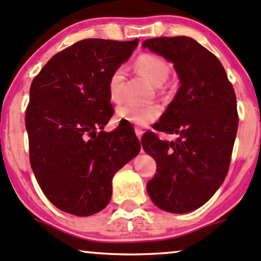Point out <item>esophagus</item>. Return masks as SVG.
<instances>
[{"label": "esophagus", "mask_w": 261, "mask_h": 261, "mask_svg": "<svg viewBox=\"0 0 261 261\" xmlns=\"http://www.w3.org/2000/svg\"><path fill=\"white\" fill-rule=\"evenodd\" d=\"M136 134H137V137L139 138V139H141V137H143V134H144V130L141 129V128L136 127Z\"/></svg>", "instance_id": "obj_1"}]
</instances>
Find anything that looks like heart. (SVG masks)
<instances>
[{
	"instance_id": "heart-1",
	"label": "heart",
	"mask_w": 261,
	"mask_h": 261,
	"mask_svg": "<svg viewBox=\"0 0 261 261\" xmlns=\"http://www.w3.org/2000/svg\"><path fill=\"white\" fill-rule=\"evenodd\" d=\"M136 66L144 76L153 85L161 86L169 75V66L162 58L155 54H140L136 60ZM125 76L123 66H118L112 71L108 82L109 98L111 101L118 102L122 99V83ZM162 109L160 105H137L123 104L117 109V116L122 121L137 125H147L155 122L161 116Z\"/></svg>"
}]
</instances>
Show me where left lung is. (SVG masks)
I'll use <instances>...</instances> for the list:
<instances>
[{
    "instance_id": "obj_1",
    "label": "left lung",
    "mask_w": 261,
    "mask_h": 261,
    "mask_svg": "<svg viewBox=\"0 0 261 261\" xmlns=\"http://www.w3.org/2000/svg\"><path fill=\"white\" fill-rule=\"evenodd\" d=\"M143 47L172 62L180 81L155 127L176 140H160L153 132L141 138L157 163L147 194L163 211L188 213L203 205L227 174L239 127L236 94L219 59L194 38H150Z\"/></svg>"
}]
</instances>
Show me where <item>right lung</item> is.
<instances>
[{"label": "right lung", "mask_w": 261, "mask_h": 261, "mask_svg": "<svg viewBox=\"0 0 261 261\" xmlns=\"http://www.w3.org/2000/svg\"><path fill=\"white\" fill-rule=\"evenodd\" d=\"M138 43V38L79 41L50 58L31 83L25 115L30 165L60 211L88 217L104 209L112 176L139 153L132 124L102 130L114 115L109 79Z\"/></svg>", "instance_id": "1"}]
</instances>
